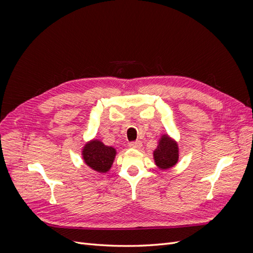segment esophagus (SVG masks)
<instances>
[{
  "label": "esophagus",
  "instance_id": "esophagus-1",
  "mask_svg": "<svg viewBox=\"0 0 253 253\" xmlns=\"http://www.w3.org/2000/svg\"><path fill=\"white\" fill-rule=\"evenodd\" d=\"M141 142L140 141H132L128 143V147L131 149H135V150H139L141 148Z\"/></svg>",
  "mask_w": 253,
  "mask_h": 253
}]
</instances>
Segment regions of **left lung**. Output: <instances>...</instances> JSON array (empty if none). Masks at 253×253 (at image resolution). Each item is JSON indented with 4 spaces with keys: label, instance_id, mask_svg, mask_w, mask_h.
<instances>
[{
    "label": "left lung",
    "instance_id": "8db88e82",
    "mask_svg": "<svg viewBox=\"0 0 253 253\" xmlns=\"http://www.w3.org/2000/svg\"><path fill=\"white\" fill-rule=\"evenodd\" d=\"M155 165L160 170H169L178 162L179 148L178 143L170 135L160 136L157 148L153 152Z\"/></svg>",
    "mask_w": 253,
    "mask_h": 253
}]
</instances>
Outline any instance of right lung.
I'll use <instances>...</instances> for the list:
<instances>
[{
    "label": "right lung",
    "mask_w": 253,
    "mask_h": 253,
    "mask_svg": "<svg viewBox=\"0 0 253 253\" xmlns=\"http://www.w3.org/2000/svg\"><path fill=\"white\" fill-rule=\"evenodd\" d=\"M116 154V150L105 145L99 139L87 141L81 151L84 164L98 173H108L110 171Z\"/></svg>",
    "instance_id": "right-lung-1"
}]
</instances>
